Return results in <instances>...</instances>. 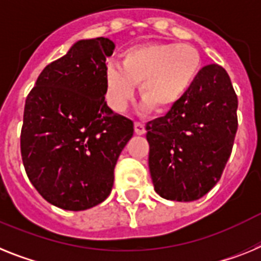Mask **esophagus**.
<instances>
[{"label": "esophagus", "mask_w": 261, "mask_h": 261, "mask_svg": "<svg viewBox=\"0 0 261 261\" xmlns=\"http://www.w3.org/2000/svg\"><path fill=\"white\" fill-rule=\"evenodd\" d=\"M134 128H135V133L138 135H144L146 134V127H144L143 123H140V122H135L134 123Z\"/></svg>", "instance_id": "esophagus-1"}]
</instances>
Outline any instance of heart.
<instances>
[{"mask_svg": "<svg viewBox=\"0 0 261 261\" xmlns=\"http://www.w3.org/2000/svg\"><path fill=\"white\" fill-rule=\"evenodd\" d=\"M201 72V56L190 44L144 43L124 49L121 65L108 64L105 94L114 112H123L140 84L147 106L167 112L187 96Z\"/></svg>", "mask_w": 261, "mask_h": 261, "instance_id": "obj_1", "label": "heart"}]
</instances>
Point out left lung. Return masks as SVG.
Wrapping results in <instances>:
<instances>
[{"label":"left lung","instance_id":"1","mask_svg":"<svg viewBox=\"0 0 261 261\" xmlns=\"http://www.w3.org/2000/svg\"><path fill=\"white\" fill-rule=\"evenodd\" d=\"M237 109L227 72L210 64L180 102L146 124L148 167L159 196L189 202L213 189L234 146Z\"/></svg>","mask_w":261,"mask_h":261}]
</instances>
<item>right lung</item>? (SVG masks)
Wrapping results in <instances>:
<instances>
[{"label": "right lung", "instance_id": "1", "mask_svg": "<svg viewBox=\"0 0 261 261\" xmlns=\"http://www.w3.org/2000/svg\"><path fill=\"white\" fill-rule=\"evenodd\" d=\"M108 38L79 40L39 74L24 103L22 162L40 196L80 212L105 201L114 168L134 134L128 118L105 101Z\"/></svg>", "mask_w": 261, "mask_h": 261}]
</instances>
